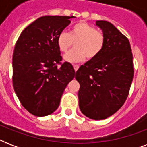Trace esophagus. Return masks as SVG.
<instances>
[{"instance_id": "obj_1", "label": "esophagus", "mask_w": 147, "mask_h": 147, "mask_svg": "<svg viewBox=\"0 0 147 147\" xmlns=\"http://www.w3.org/2000/svg\"><path fill=\"white\" fill-rule=\"evenodd\" d=\"M74 69H75V71H77V70L78 69L79 66H78V65H73Z\"/></svg>"}]
</instances>
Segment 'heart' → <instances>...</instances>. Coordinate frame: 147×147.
<instances>
[{"label": "heart", "instance_id": "b5f03b06", "mask_svg": "<svg viewBox=\"0 0 147 147\" xmlns=\"http://www.w3.org/2000/svg\"><path fill=\"white\" fill-rule=\"evenodd\" d=\"M75 44V49L64 55V59L70 63L82 62L86 59H93L102 52L105 36L94 26L85 22L75 24L69 33L62 31L57 37V45L61 52H66Z\"/></svg>", "mask_w": 147, "mask_h": 147}]
</instances>
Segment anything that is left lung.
Segmentation results:
<instances>
[{
  "instance_id": "obj_1",
  "label": "left lung",
  "mask_w": 147,
  "mask_h": 147,
  "mask_svg": "<svg viewBox=\"0 0 147 147\" xmlns=\"http://www.w3.org/2000/svg\"><path fill=\"white\" fill-rule=\"evenodd\" d=\"M105 36L102 52L81 65L76 79L80 84L79 108L92 120H104L121 108L134 78L133 55L129 40L106 20H97Z\"/></svg>"
}]
</instances>
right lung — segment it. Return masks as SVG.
<instances>
[{
  "label": "right lung",
  "mask_w": 147,
  "mask_h": 147,
  "mask_svg": "<svg viewBox=\"0 0 147 147\" xmlns=\"http://www.w3.org/2000/svg\"><path fill=\"white\" fill-rule=\"evenodd\" d=\"M74 16H43L24 29L13 54V85L21 105L37 117L57 109L76 71L69 62L61 63L59 34ZM60 64L59 67L57 65Z\"/></svg>",
  "instance_id": "add662e5"
}]
</instances>
